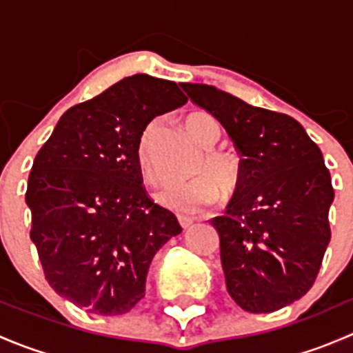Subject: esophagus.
<instances>
[{"mask_svg":"<svg viewBox=\"0 0 353 353\" xmlns=\"http://www.w3.org/2000/svg\"><path fill=\"white\" fill-rule=\"evenodd\" d=\"M177 220H179V225L183 227V229H190V227L193 225V219H190V216L179 215L177 216Z\"/></svg>","mask_w":353,"mask_h":353,"instance_id":"obj_1","label":"esophagus"}]
</instances>
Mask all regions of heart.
Segmentation results:
<instances>
[{
    "label": "heart",
    "instance_id": "1",
    "mask_svg": "<svg viewBox=\"0 0 353 353\" xmlns=\"http://www.w3.org/2000/svg\"><path fill=\"white\" fill-rule=\"evenodd\" d=\"M159 121H152L141 133L137 147V160L141 174L147 181L159 179L154 167V138ZM186 128L194 141L205 148V155L193 170L194 179L190 183L176 184L157 193V201L163 208L181 215H191L213 205L219 199L220 190L225 194L236 191L241 181V167L234 155L222 150H212L220 140V128L213 117L196 114L186 121Z\"/></svg>",
    "mask_w": 353,
    "mask_h": 353
}]
</instances>
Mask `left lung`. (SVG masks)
<instances>
[{
    "mask_svg": "<svg viewBox=\"0 0 353 353\" xmlns=\"http://www.w3.org/2000/svg\"><path fill=\"white\" fill-rule=\"evenodd\" d=\"M225 128L241 155V181L220 237L225 285L248 312H273L307 294L331 239L334 191L318 145L287 114L254 108L205 83H183Z\"/></svg>",
    "mask_w": 353,
    "mask_h": 353,
    "instance_id": "8db88e82",
    "label": "left lung"
}]
</instances>
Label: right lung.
Segmentation results:
<instances>
[{"label": "right lung", "mask_w": 353, "mask_h": 353, "mask_svg": "<svg viewBox=\"0 0 353 353\" xmlns=\"http://www.w3.org/2000/svg\"><path fill=\"white\" fill-rule=\"evenodd\" d=\"M186 102L176 81L126 77L68 109L35 155L30 239L49 285L87 312H130L155 252L183 230L141 186L137 147L154 117Z\"/></svg>", "instance_id": "add662e5"}]
</instances>
